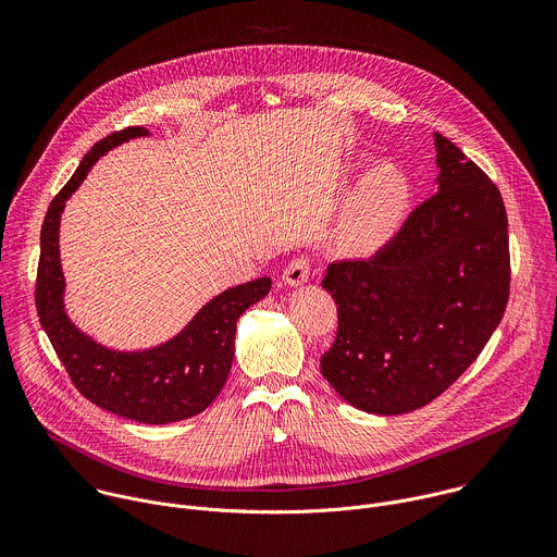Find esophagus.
<instances>
[{"mask_svg": "<svg viewBox=\"0 0 557 557\" xmlns=\"http://www.w3.org/2000/svg\"><path fill=\"white\" fill-rule=\"evenodd\" d=\"M310 275V262L306 258H295L282 273L284 284L288 286H301L304 282H308Z\"/></svg>", "mask_w": 557, "mask_h": 557, "instance_id": "1", "label": "esophagus"}]
</instances>
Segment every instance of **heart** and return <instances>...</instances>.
Segmentation results:
<instances>
[{"mask_svg":"<svg viewBox=\"0 0 557 557\" xmlns=\"http://www.w3.org/2000/svg\"><path fill=\"white\" fill-rule=\"evenodd\" d=\"M412 189L401 170L376 165L355 187L342 224L339 243L355 256L383 249L401 228L410 211Z\"/></svg>","mask_w":557,"mask_h":557,"instance_id":"1","label":"heart"}]
</instances>
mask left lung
Listing matches in <instances>:
<instances>
[{
    "label": "left lung",
    "instance_id": "left-lung-1",
    "mask_svg": "<svg viewBox=\"0 0 557 557\" xmlns=\"http://www.w3.org/2000/svg\"><path fill=\"white\" fill-rule=\"evenodd\" d=\"M436 194L372 258L329 267L337 339L322 374L346 404L394 417L428 406L481 355L509 299L498 187L434 132Z\"/></svg>",
    "mask_w": 557,
    "mask_h": 557
}]
</instances>
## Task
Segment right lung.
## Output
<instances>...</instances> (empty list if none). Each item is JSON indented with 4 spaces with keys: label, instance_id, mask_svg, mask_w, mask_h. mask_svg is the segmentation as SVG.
<instances>
[{
    "label": "right lung",
    "instance_id": "right-lung-1",
    "mask_svg": "<svg viewBox=\"0 0 557 557\" xmlns=\"http://www.w3.org/2000/svg\"><path fill=\"white\" fill-rule=\"evenodd\" d=\"M143 136H149V129L127 127L99 140L50 202L41 226L35 301L41 329L72 383L88 401L129 421L165 425L191 419L211 406L233 363L237 320L249 306L269 295L273 282L271 277H258L224 288L174 337L149 348L121 350L106 346L70 320L59 253L65 202L82 187L101 156Z\"/></svg>",
    "mask_w": 557,
    "mask_h": 557
}]
</instances>
